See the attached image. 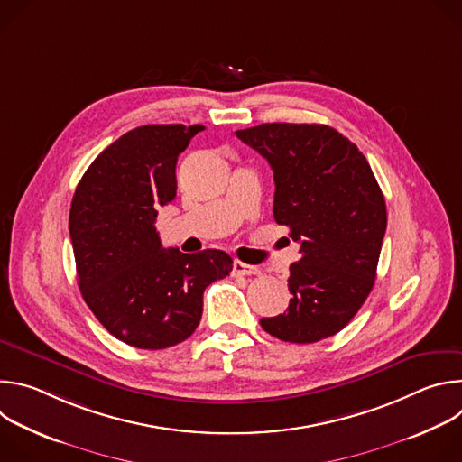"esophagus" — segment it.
I'll list each match as a JSON object with an SVG mask.
<instances>
[{
  "instance_id": "obj_1",
  "label": "esophagus",
  "mask_w": 462,
  "mask_h": 462,
  "mask_svg": "<svg viewBox=\"0 0 462 462\" xmlns=\"http://www.w3.org/2000/svg\"><path fill=\"white\" fill-rule=\"evenodd\" d=\"M234 273L237 276H257L261 271L254 265H246L243 261H234Z\"/></svg>"
}]
</instances>
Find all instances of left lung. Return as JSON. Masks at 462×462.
Listing matches in <instances>:
<instances>
[{"label":"left lung","mask_w":462,"mask_h":462,"mask_svg":"<svg viewBox=\"0 0 462 462\" xmlns=\"http://www.w3.org/2000/svg\"><path fill=\"white\" fill-rule=\"evenodd\" d=\"M274 171V219L298 241L291 303L261 318L283 342L314 344L340 333L369 296L387 226L382 189L362 152L325 124H259L236 131Z\"/></svg>","instance_id":"1"}]
</instances>
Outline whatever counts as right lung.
<instances>
[{"label":"right lung","mask_w":462,"mask_h":462,"mask_svg":"<svg viewBox=\"0 0 462 462\" xmlns=\"http://www.w3.org/2000/svg\"><path fill=\"white\" fill-rule=\"evenodd\" d=\"M205 125L150 124L107 146L80 179L69 212L79 287L120 342L166 349L203 314V292L230 274L223 250L162 248L157 208L175 199L177 157Z\"/></svg>","instance_id":"1"}]
</instances>
